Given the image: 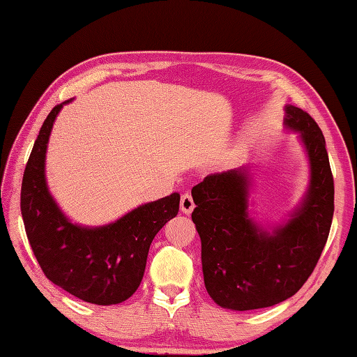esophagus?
Returning <instances> with one entry per match:
<instances>
[{
    "instance_id": "34e87169",
    "label": "esophagus",
    "mask_w": 357,
    "mask_h": 357,
    "mask_svg": "<svg viewBox=\"0 0 357 357\" xmlns=\"http://www.w3.org/2000/svg\"><path fill=\"white\" fill-rule=\"evenodd\" d=\"M195 208V202L190 193H184L181 196V211L185 215H190Z\"/></svg>"
}]
</instances>
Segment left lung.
I'll return each instance as SVG.
<instances>
[{"label":"left lung","instance_id":"obj_1","mask_svg":"<svg viewBox=\"0 0 357 357\" xmlns=\"http://www.w3.org/2000/svg\"><path fill=\"white\" fill-rule=\"evenodd\" d=\"M284 124L299 133L310 164L307 192L285 222L265 229L252 218L248 167L208 174L192 188L204 284L222 308L245 312L291 298L328 239L335 183L325 138L316 121L294 105H285Z\"/></svg>","mask_w":357,"mask_h":357}]
</instances>
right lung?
Returning a JSON list of instances; mask_svg holds the SVG:
<instances>
[{
  "label": "right lung",
  "instance_id": "obj_1",
  "mask_svg": "<svg viewBox=\"0 0 357 357\" xmlns=\"http://www.w3.org/2000/svg\"><path fill=\"white\" fill-rule=\"evenodd\" d=\"M70 101L52 109L33 144L22 176L21 215L30 247L49 280L89 304L115 305L138 290L151 241L178 215L181 198L172 193L100 227L73 224L45 181L52 127Z\"/></svg>",
  "mask_w": 357,
  "mask_h": 357
}]
</instances>
